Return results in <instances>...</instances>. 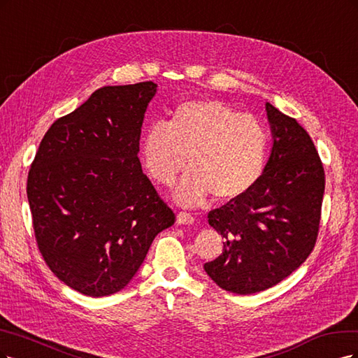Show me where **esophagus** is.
<instances>
[{
  "label": "esophagus",
  "instance_id": "obj_1",
  "mask_svg": "<svg viewBox=\"0 0 358 358\" xmlns=\"http://www.w3.org/2000/svg\"><path fill=\"white\" fill-rule=\"evenodd\" d=\"M194 222V218L192 214L189 213H184V211H180L177 214V223L178 224H192Z\"/></svg>",
  "mask_w": 358,
  "mask_h": 358
}]
</instances>
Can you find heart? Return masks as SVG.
<instances>
[{"instance_id": "obj_1", "label": "heart", "mask_w": 358, "mask_h": 358, "mask_svg": "<svg viewBox=\"0 0 358 358\" xmlns=\"http://www.w3.org/2000/svg\"><path fill=\"white\" fill-rule=\"evenodd\" d=\"M268 156V134L252 116L214 99L182 102L166 124L155 123L141 140V157L152 178L172 186L181 205L244 196L259 181Z\"/></svg>"}]
</instances>
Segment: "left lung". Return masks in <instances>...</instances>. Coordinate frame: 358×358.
<instances>
[{
	"label": "left lung",
	"mask_w": 358,
	"mask_h": 358,
	"mask_svg": "<svg viewBox=\"0 0 358 358\" xmlns=\"http://www.w3.org/2000/svg\"><path fill=\"white\" fill-rule=\"evenodd\" d=\"M272 150L259 181L244 196L210 211L223 252L203 264L226 292L252 294L281 282L314 250L324 168L308 132L266 102Z\"/></svg>",
	"instance_id": "1"
}]
</instances>
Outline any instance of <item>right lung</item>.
Returning <instances> with one entry per match:
<instances>
[{
  "label": "right lung",
  "instance_id": "right-lung-1",
  "mask_svg": "<svg viewBox=\"0 0 358 358\" xmlns=\"http://www.w3.org/2000/svg\"><path fill=\"white\" fill-rule=\"evenodd\" d=\"M157 85L106 86L57 119L40 143L27 194L34 234L50 271L76 292H120L176 214L138 159Z\"/></svg>",
  "mask_w": 358,
  "mask_h": 358
}]
</instances>
